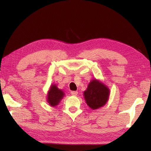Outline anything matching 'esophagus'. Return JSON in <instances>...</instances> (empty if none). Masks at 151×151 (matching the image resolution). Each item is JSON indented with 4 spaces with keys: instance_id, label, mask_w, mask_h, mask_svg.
<instances>
[{
    "instance_id": "1",
    "label": "esophagus",
    "mask_w": 151,
    "mask_h": 151,
    "mask_svg": "<svg viewBox=\"0 0 151 151\" xmlns=\"http://www.w3.org/2000/svg\"><path fill=\"white\" fill-rule=\"evenodd\" d=\"M70 94H71V95H73V96H76L78 94V92L77 91H71Z\"/></svg>"
}]
</instances>
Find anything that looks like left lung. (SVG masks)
I'll return each mask as SVG.
<instances>
[{
	"instance_id": "left-lung-1",
	"label": "left lung",
	"mask_w": 151,
	"mask_h": 151,
	"mask_svg": "<svg viewBox=\"0 0 151 151\" xmlns=\"http://www.w3.org/2000/svg\"><path fill=\"white\" fill-rule=\"evenodd\" d=\"M83 96L86 104L92 110H96L106 104L110 96V89L103 82L94 78L88 83Z\"/></svg>"
}]
</instances>
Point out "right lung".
<instances>
[{"mask_svg":"<svg viewBox=\"0 0 151 151\" xmlns=\"http://www.w3.org/2000/svg\"><path fill=\"white\" fill-rule=\"evenodd\" d=\"M64 96H65L64 91L58 88L57 85L53 84L50 85L49 90L48 91L47 101L51 106L55 107L59 104Z\"/></svg>","mask_w":151,"mask_h":151,"instance_id":"add662e5","label":"right lung"}]
</instances>
